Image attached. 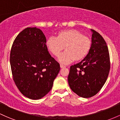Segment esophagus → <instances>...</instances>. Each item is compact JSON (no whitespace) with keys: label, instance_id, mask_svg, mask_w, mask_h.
I'll use <instances>...</instances> for the list:
<instances>
[{"label":"esophagus","instance_id":"34e87169","mask_svg":"<svg viewBox=\"0 0 120 120\" xmlns=\"http://www.w3.org/2000/svg\"><path fill=\"white\" fill-rule=\"evenodd\" d=\"M60 68H66V66L65 65H62V64H60Z\"/></svg>","mask_w":120,"mask_h":120}]
</instances>
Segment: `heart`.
Returning a JSON list of instances; mask_svg holds the SVG:
<instances>
[{
    "instance_id": "b5f03b06",
    "label": "heart",
    "mask_w": 120,
    "mask_h": 120,
    "mask_svg": "<svg viewBox=\"0 0 120 120\" xmlns=\"http://www.w3.org/2000/svg\"><path fill=\"white\" fill-rule=\"evenodd\" d=\"M46 46L55 56H59L64 47L65 51L60 55L58 60L62 64H67L84 59L91 49V41L78 31L70 29L60 31L56 38H49Z\"/></svg>"
}]
</instances>
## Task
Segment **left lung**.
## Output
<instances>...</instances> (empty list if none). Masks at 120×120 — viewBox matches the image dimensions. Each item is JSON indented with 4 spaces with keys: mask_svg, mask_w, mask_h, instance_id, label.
I'll use <instances>...</instances> for the list:
<instances>
[{
    "mask_svg": "<svg viewBox=\"0 0 120 120\" xmlns=\"http://www.w3.org/2000/svg\"><path fill=\"white\" fill-rule=\"evenodd\" d=\"M91 49L82 61L70 66L68 82L71 89L83 98L94 96L101 89L109 75L110 56L106 43L98 33L91 30Z\"/></svg>",
    "mask_w": 120,
    "mask_h": 120,
    "instance_id": "left-lung-1",
    "label": "left lung"
}]
</instances>
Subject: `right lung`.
Here are the masks:
<instances>
[{"instance_id":"1","label":"right lung","mask_w":120,"mask_h":120,"mask_svg":"<svg viewBox=\"0 0 120 120\" xmlns=\"http://www.w3.org/2000/svg\"><path fill=\"white\" fill-rule=\"evenodd\" d=\"M43 32L27 27L18 35L10 52L12 78L19 90L32 100L47 94L60 70V65L50 55Z\"/></svg>"}]
</instances>
